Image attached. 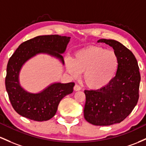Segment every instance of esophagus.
Here are the masks:
<instances>
[{
	"label": "esophagus",
	"mask_w": 146,
	"mask_h": 146,
	"mask_svg": "<svg viewBox=\"0 0 146 146\" xmlns=\"http://www.w3.org/2000/svg\"><path fill=\"white\" fill-rule=\"evenodd\" d=\"M81 87H80V86H78V85H77V84L75 85L74 87V90L75 91H79V90H81Z\"/></svg>",
	"instance_id": "1"
}]
</instances>
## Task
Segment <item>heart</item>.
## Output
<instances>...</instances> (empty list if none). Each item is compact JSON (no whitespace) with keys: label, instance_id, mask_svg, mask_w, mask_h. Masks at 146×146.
<instances>
[{"label":"heart","instance_id":"b5f03b06","mask_svg":"<svg viewBox=\"0 0 146 146\" xmlns=\"http://www.w3.org/2000/svg\"><path fill=\"white\" fill-rule=\"evenodd\" d=\"M67 70L76 78L83 72V81L88 88L99 90L107 86L116 76L119 58L112 50L99 46H90L75 53L73 60L65 61Z\"/></svg>","mask_w":146,"mask_h":146}]
</instances>
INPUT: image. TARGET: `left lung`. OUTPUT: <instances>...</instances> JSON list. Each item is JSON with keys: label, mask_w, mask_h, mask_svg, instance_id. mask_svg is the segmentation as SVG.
Wrapping results in <instances>:
<instances>
[{"label": "left lung", "mask_w": 146, "mask_h": 146, "mask_svg": "<svg viewBox=\"0 0 146 146\" xmlns=\"http://www.w3.org/2000/svg\"><path fill=\"white\" fill-rule=\"evenodd\" d=\"M114 49L119 58L116 76L107 86L84 91V118L94 125H110L121 123L138 102L141 76L137 60L129 49L112 39H100Z\"/></svg>", "instance_id": "left-lung-1"}]
</instances>
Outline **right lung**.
Listing matches in <instances>:
<instances>
[{
  "label": "right lung",
  "instance_id": "add662e5",
  "mask_svg": "<svg viewBox=\"0 0 146 146\" xmlns=\"http://www.w3.org/2000/svg\"><path fill=\"white\" fill-rule=\"evenodd\" d=\"M70 37L57 35L38 36L21 43L9 58L7 66L5 88L11 106L19 114L31 120L43 121L55 115L60 100L73 92L74 83H54L38 94L25 91L20 86L19 74L22 65L31 57L47 53L64 63L61 55Z\"/></svg>",
  "mask_w": 146,
  "mask_h": 146
}]
</instances>
